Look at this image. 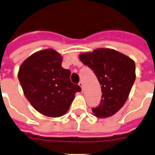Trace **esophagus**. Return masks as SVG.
<instances>
[{"instance_id":"34e87169","label":"esophagus","mask_w":155,"mask_h":155,"mask_svg":"<svg viewBox=\"0 0 155 155\" xmlns=\"http://www.w3.org/2000/svg\"><path fill=\"white\" fill-rule=\"evenodd\" d=\"M79 85H80L81 87V89L83 90V82H82V81H80V82H79Z\"/></svg>"}]
</instances>
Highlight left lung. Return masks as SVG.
I'll return each mask as SVG.
<instances>
[{"label":"left lung","instance_id":"obj_1","mask_svg":"<svg viewBox=\"0 0 155 155\" xmlns=\"http://www.w3.org/2000/svg\"><path fill=\"white\" fill-rule=\"evenodd\" d=\"M81 62L94 71L101 85V101L92 112L107 118L120 110L128 99L135 81L133 60L112 49H97L80 55Z\"/></svg>","mask_w":155,"mask_h":155}]
</instances>
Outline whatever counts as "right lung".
<instances>
[{
	"label": "right lung",
	"instance_id": "obj_1",
	"mask_svg": "<svg viewBox=\"0 0 155 155\" xmlns=\"http://www.w3.org/2000/svg\"><path fill=\"white\" fill-rule=\"evenodd\" d=\"M62 57L52 49L31 54L20 67L18 79L25 97L41 114L64 115L70 109L78 84L71 81V71L61 66Z\"/></svg>",
	"mask_w": 155,
	"mask_h": 155
}]
</instances>
